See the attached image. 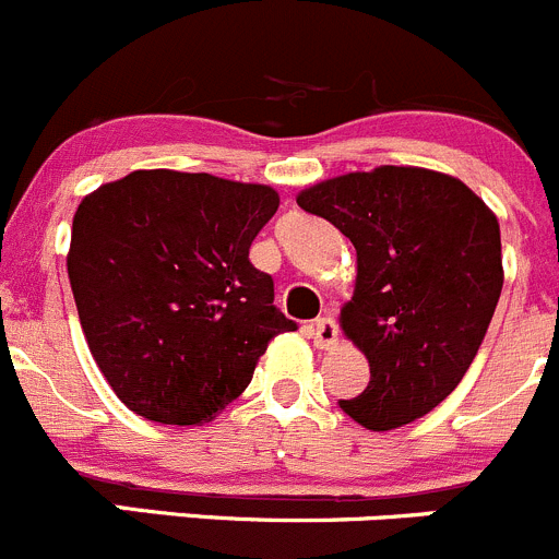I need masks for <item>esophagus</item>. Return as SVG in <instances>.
<instances>
[{"mask_svg": "<svg viewBox=\"0 0 559 559\" xmlns=\"http://www.w3.org/2000/svg\"><path fill=\"white\" fill-rule=\"evenodd\" d=\"M311 338L319 349H333L338 344V324L333 317H322L311 322Z\"/></svg>", "mask_w": 559, "mask_h": 559, "instance_id": "34e87169", "label": "esophagus"}]
</instances>
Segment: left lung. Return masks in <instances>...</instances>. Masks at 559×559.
Returning <instances> with one entry per match:
<instances>
[{
  "label": "left lung",
  "mask_w": 559,
  "mask_h": 559,
  "mask_svg": "<svg viewBox=\"0 0 559 559\" xmlns=\"http://www.w3.org/2000/svg\"><path fill=\"white\" fill-rule=\"evenodd\" d=\"M306 213L357 251L338 324L371 379L341 409L368 431L429 415L473 366L502 292L497 215L462 180L420 166H377L308 186Z\"/></svg>",
  "instance_id": "left-lung-1"
}]
</instances>
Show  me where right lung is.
Here are the masks:
<instances>
[{
    "label": "right lung",
    "mask_w": 559,
    "mask_h": 559,
    "mask_svg": "<svg viewBox=\"0 0 559 559\" xmlns=\"http://www.w3.org/2000/svg\"><path fill=\"white\" fill-rule=\"evenodd\" d=\"M278 191L213 175L139 169L81 199L68 275L97 368L135 415L207 424L297 324L248 259Z\"/></svg>",
    "instance_id": "obj_1"
}]
</instances>
